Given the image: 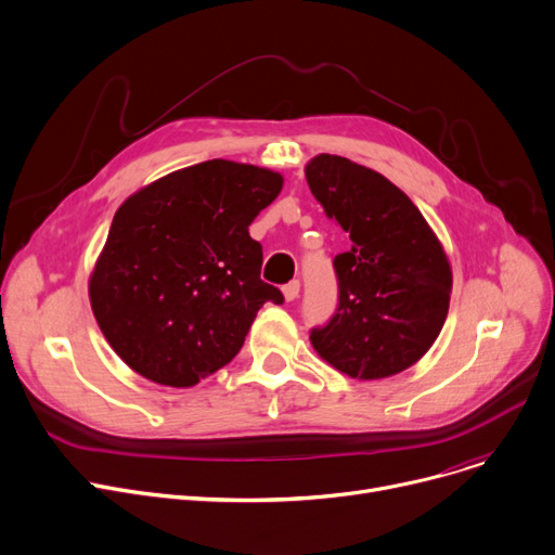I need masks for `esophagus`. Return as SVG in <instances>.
<instances>
[{
  "label": "esophagus",
  "instance_id": "34e87169",
  "mask_svg": "<svg viewBox=\"0 0 555 555\" xmlns=\"http://www.w3.org/2000/svg\"><path fill=\"white\" fill-rule=\"evenodd\" d=\"M282 293H284V298H286L288 302L296 300V298L300 296V280H293V282L284 284V286H282Z\"/></svg>",
  "mask_w": 555,
  "mask_h": 555
}]
</instances>
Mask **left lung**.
I'll list each match as a JSON object with an SVG mask.
<instances>
[{
	"label": "left lung",
	"mask_w": 555,
	"mask_h": 555,
	"mask_svg": "<svg viewBox=\"0 0 555 555\" xmlns=\"http://www.w3.org/2000/svg\"><path fill=\"white\" fill-rule=\"evenodd\" d=\"M313 197L351 246L334 257L338 307L311 330L313 349L361 380L395 376L437 340L452 271L428 221L392 181L358 163L320 154L305 168Z\"/></svg>",
	"instance_id": "8db88e82"
}]
</instances>
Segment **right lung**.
<instances>
[{"label": "right lung", "instance_id": "right-lung-1", "mask_svg": "<svg viewBox=\"0 0 555 555\" xmlns=\"http://www.w3.org/2000/svg\"><path fill=\"white\" fill-rule=\"evenodd\" d=\"M282 175L212 158L132 194L114 215L89 278L98 327L137 374L190 387L228 365L264 302L262 244L248 225Z\"/></svg>", "mask_w": 555, "mask_h": 555}]
</instances>
